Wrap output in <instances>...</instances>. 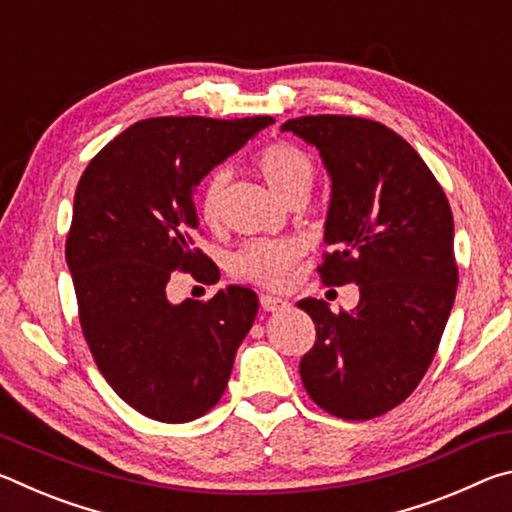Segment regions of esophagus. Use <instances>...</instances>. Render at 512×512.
<instances>
[{"mask_svg":"<svg viewBox=\"0 0 512 512\" xmlns=\"http://www.w3.org/2000/svg\"><path fill=\"white\" fill-rule=\"evenodd\" d=\"M259 305H262L264 311H280L289 305L284 298H277V296H262L259 298Z\"/></svg>","mask_w":512,"mask_h":512,"instance_id":"esophagus-1","label":"esophagus"}]
</instances>
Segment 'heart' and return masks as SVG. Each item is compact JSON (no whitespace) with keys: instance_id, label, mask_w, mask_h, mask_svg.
Masks as SVG:
<instances>
[{"instance_id":"heart-1","label":"heart","mask_w":512,"mask_h":512,"mask_svg":"<svg viewBox=\"0 0 512 512\" xmlns=\"http://www.w3.org/2000/svg\"><path fill=\"white\" fill-rule=\"evenodd\" d=\"M257 171L262 173L266 185L282 198L291 201L293 196L311 192L314 185V162L309 155L289 142L268 144L257 155ZM230 185V173L225 169H216L205 180L198 210L205 223L216 225L221 221L223 198ZM305 253V246L298 239H253L237 250L232 266L235 271L264 287H284L291 280L293 266Z\"/></svg>"}]
</instances>
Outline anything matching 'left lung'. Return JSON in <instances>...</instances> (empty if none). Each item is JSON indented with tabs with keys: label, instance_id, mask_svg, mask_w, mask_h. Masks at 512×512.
<instances>
[{
	"label": "left lung",
	"instance_id": "1",
	"mask_svg": "<svg viewBox=\"0 0 512 512\" xmlns=\"http://www.w3.org/2000/svg\"><path fill=\"white\" fill-rule=\"evenodd\" d=\"M316 146L332 180L325 219V284L354 282L359 305L334 314L305 298L316 343L300 377L320 409L370 420L420 384L438 350L458 284L454 216L413 146L384 124L316 115L282 124Z\"/></svg>",
	"mask_w": 512,
	"mask_h": 512
}]
</instances>
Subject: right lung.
Wrapping results in <instances>:
<instances>
[{
  "mask_svg": "<svg viewBox=\"0 0 512 512\" xmlns=\"http://www.w3.org/2000/svg\"><path fill=\"white\" fill-rule=\"evenodd\" d=\"M273 117H153L94 155L74 194L65 259L83 336L101 375L146 418L189 422L221 400L257 316L253 289L171 302L176 271L214 284L216 266L194 248V192Z\"/></svg>",
  "mask_w": 512,
  "mask_h": 512,
  "instance_id": "1",
  "label": "right lung"
}]
</instances>
